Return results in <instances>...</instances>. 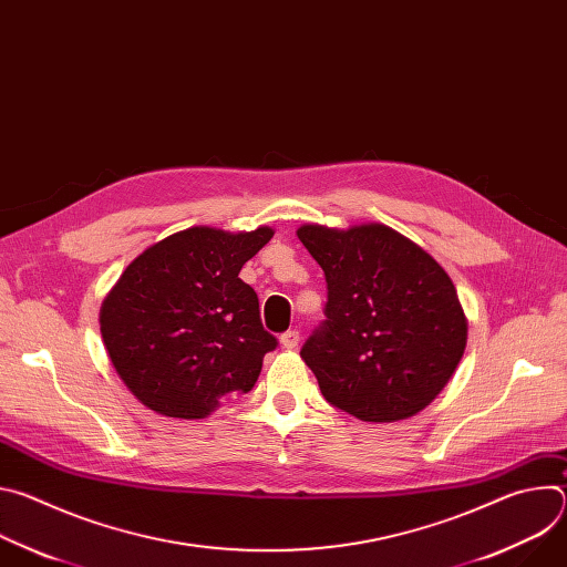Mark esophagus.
Returning <instances> with one entry per match:
<instances>
[{
	"mask_svg": "<svg viewBox=\"0 0 567 567\" xmlns=\"http://www.w3.org/2000/svg\"><path fill=\"white\" fill-rule=\"evenodd\" d=\"M280 343H282V348H287V350L298 348V343H300V332H298V330H287V332L280 337Z\"/></svg>",
	"mask_w": 567,
	"mask_h": 567,
	"instance_id": "esophagus-1",
	"label": "esophagus"
}]
</instances>
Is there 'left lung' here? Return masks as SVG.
<instances>
[{
  "instance_id": "left-lung-1",
  "label": "left lung",
  "mask_w": 567,
  "mask_h": 567,
  "mask_svg": "<svg viewBox=\"0 0 567 567\" xmlns=\"http://www.w3.org/2000/svg\"><path fill=\"white\" fill-rule=\"evenodd\" d=\"M326 271V320L300 357L332 406L361 422L424 411L466 348V318L449 274L383 224L298 228Z\"/></svg>"
}]
</instances>
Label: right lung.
I'll use <instances>...</instances> for the list:
<instances>
[{"mask_svg": "<svg viewBox=\"0 0 567 567\" xmlns=\"http://www.w3.org/2000/svg\"><path fill=\"white\" fill-rule=\"evenodd\" d=\"M274 230H179L145 249L101 309L110 359L154 413L202 420L228 392H249L278 339L262 328L260 300L241 282Z\"/></svg>", "mask_w": 567, "mask_h": 567, "instance_id": "add662e5", "label": "right lung"}]
</instances>
